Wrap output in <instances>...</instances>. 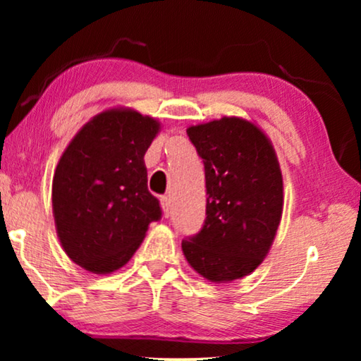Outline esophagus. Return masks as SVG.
I'll return each instance as SVG.
<instances>
[{"label": "esophagus", "mask_w": 361, "mask_h": 361, "mask_svg": "<svg viewBox=\"0 0 361 361\" xmlns=\"http://www.w3.org/2000/svg\"><path fill=\"white\" fill-rule=\"evenodd\" d=\"M161 207H162V214L167 219L171 215V200L169 197H161Z\"/></svg>", "instance_id": "obj_1"}]
</instances>
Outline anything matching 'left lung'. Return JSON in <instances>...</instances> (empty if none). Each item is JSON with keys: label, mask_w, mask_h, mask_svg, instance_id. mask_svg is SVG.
Segmentation results:
<instances>
[{"label": "left lung", "mask_w": 361, "mask_h": 361, "mask_svg": "<svg viewBox=\"0 0 361 361\" xmlns=\"http://www.w3.org/2000/svg\"><path fill=\"white\" fill-rule=\"evenodd\" d=\"M205 166L207 219L182 240L192 268L210 283H230L258 268L269 253L284 205L283 174L273 142L238 116L187 128Z\"/></svg>", "instance_id": "obj_1"}]
</instances>
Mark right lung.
<instances>
[{
  "label": "right lung",
  "mask_w": 361,
  "mask_h": 361,
  "mask_svg": "<svg viewBox=\"0 0 361 361\" xmlns=\"http://www.w3.org/2000/svg\"><path fill=\"white\" fill-rule=\"evenodd\" d=\"M161 131L156 118L126 106L85 123L57 162L52 214L59 241L73 263L95 274L125 266L161 219L147 190L145 154Z\"/></svg>",
  "instance_id": "add662e5"
}]
</instances>
